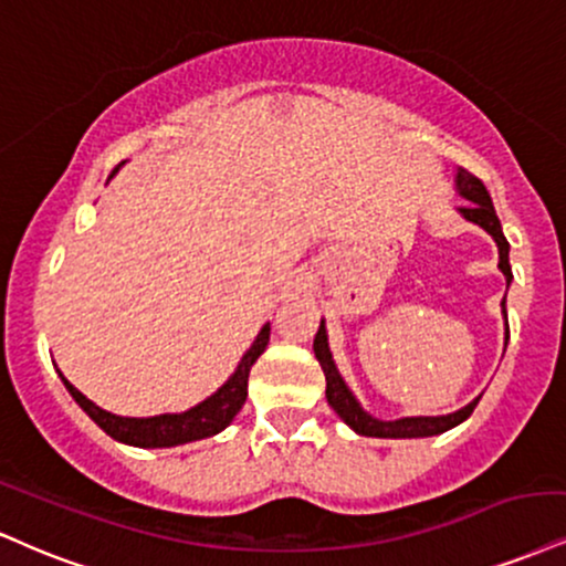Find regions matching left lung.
<instances>
[{
	"mask_svg": "<svg viewBox=\"0 0 566 566\" xmlns=\"http://www.w3.org/2000/svg\"><path fill=\"white\" fill-rule=\"evenodd\" d=\"M455 189H459L461 197H467V206L459 208V213L467 218V221L478 223L493 237L495 244H499V269L506 276V282H512V265H509V242L503 237L501 221L495 216L493 200H490L485 184H482L478 176H472L464 168H459L455 174ZM503 313H506V297H503ZM509 335V329H506ZM313 353H316L318 364H322L324 377H326V400L329 406L335 408L337 417L356 430L358 434H366V438H432V434L448 432L451 427L461 424V421L472 417L474 406L480 403V398H474L472 403L459 408V411L446 413V417H403V419H395V421H382V419H374L371 413H366L360 403L356 400V395L348 390L345 379L339 377L335 360H332L329 353V343H326V326L322 322L316 332V339H313Z\"/></svg>",
	"mask_w": 566,
	"mask_h": 566,
	"instance_id": "obj_1",
	"label": "left lung"
}]
</instances>
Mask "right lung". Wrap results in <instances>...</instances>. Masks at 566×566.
Masks as SVG:
<instances>
[{
	"label": "right lung",
	"instance_id": "right-lung-1",
	"mask_svg": "<svg viewBox=\"0 0 566 566\" xmlns=\"http://www.w3.org/2000/svg\"><path fill=\"white\" fill-rule=\"evenodd\" d=\"M115 171H118V168H115ZM269 335H271V326L265 324L263 329L258 332L255 343L250 345V350L242 356L237 371L227 379V385H221L208 400H202V403H197L195 408H189V411L184 413H160V417H149V419L115 417V413L105 411V408L94 406L84 392L76 390V387L67 382L63 374H60V379L65 382L67 392L73 395V400H76L88 417H92L94 424L102 427V430L111 434L113 440L128 442V446H139V448L184 446V442L218 434L223 427L231 424V419H234L237 413H240V408L244 406V398H248L250 369H253L258 356H261L265 345H269Z\"/></svg>",
	"mask_w": 566,
	"mask_h": 566
}]
</instances>
